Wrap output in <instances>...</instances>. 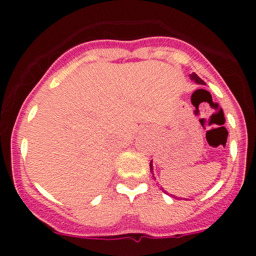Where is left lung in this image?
<instances>
[{"label":"left lung","mask_w":256,"mask_h":256,"mask_svg":"<svg viewBox=\"0 0 256 256\" xmlns=\"http://www.w3.org/2000/svg\"><path fill=\"white\" fill-rule=\"evenodd\" d=\"M190 80H193V82H197V84H200V85H206V82H203L202 79L200 78V76H197V74L196 73H192L190 76ZM150 170H151V172H152V174H154V166H152V161L150 162Z\"/></svg>","instance_id":"left-lung-1"}]
</instances>
